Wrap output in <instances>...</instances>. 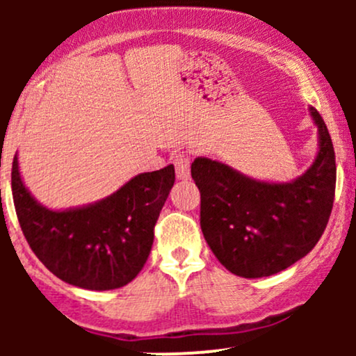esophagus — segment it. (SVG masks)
Here are the masks:
<instances>
[{
    "label": "esophagus",
    "instance_id": "34e87169",
    "mask_svg": "<svg viewBox=\"0 0 356 356\" xmlns=\"http://www.w3.org/2000/svg\"><path fill=\"white\" fill-rule=\"evenodd\" d=\"M174 165H175V174L182 181H187L191 177V157L186 152H179L174 157Z\"/></svg>",
    "mask_w": 356,
    "mask_h": 356
}]
</instances>
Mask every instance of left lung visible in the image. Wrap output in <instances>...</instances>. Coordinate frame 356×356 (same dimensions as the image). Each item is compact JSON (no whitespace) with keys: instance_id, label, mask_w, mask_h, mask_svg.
Segmentation results:
<instances>
[{"instance_id":"8db88e82","label":"left lung","mask_w":356,"mask_h":356,"mask_svg":"<svg viewBox=\"0 0 356 356\" xmlns=\"http://www.w3.org/2000/svg\"><path fill=\"white\" fill-rule=\"evenodd\" d=\"M318 154L291 182L248 177L222 162L197 157L191 165L201 191V229L211 251L241 277L276 275L316 246L332 214L337 164L333 142L316 108Z\"/></svg>"}]
</instances>
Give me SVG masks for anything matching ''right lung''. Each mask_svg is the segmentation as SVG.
I'll return each instance as SVG.
<instances>
[{
    "label": "right lung",
    "mask_w": 356,
    "mask_h": 356,
    "mask_svg": "<svg viewBox=\"0 0 356 356\" xmlns=\"http://www.w3.org/2000/svg\"><path fill=\"white\" fill-rule=\"evenodd\" d=\"M174 181L170 164L136 175L99 202L51 211L24 187L18 155L11 169L16 216L31 251L61 281L93 291L122 288L140 273Z\"/></svg>",
    "instance_id": "obj_1"
}]
</instances>
